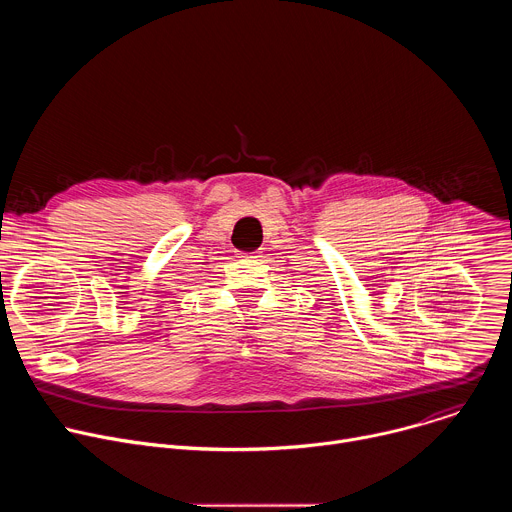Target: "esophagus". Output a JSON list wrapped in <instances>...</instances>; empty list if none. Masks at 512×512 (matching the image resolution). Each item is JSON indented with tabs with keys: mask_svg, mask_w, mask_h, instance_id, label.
Returning a JSON list of instances; mask_svg holds the SVG:
<instances>
[{
	"mask_svg": "<svg viewBox=\"0 0 512 512\" xmlns=\"http://www.w3.org/2000/svg\"><path fill=\"white\" fill-rule=\"evenodd\" d=\"M241 257H251V259H257V257H261L259 255V251H253V253H239Z\"/></svg>",
	"mask_w": 512,
	"mask_h": 512,
	"instance_id": "34e87169",
	"label": "esophagus"
}]
</instances>
